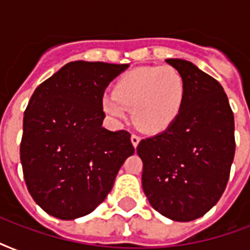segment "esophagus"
<instances>
[{
    "label": "esophagus",
    "instance_id": "1",
    "mask_svg": "<svg viewBox=\"0 0 250 250\" xmlns=\"http://www.w3.org/2000/svg\"><path fill=\"white\" fill-rule=\"evenodd\" d=\"M140 140H141V137L139 136V135H135V133H133L132 136H131V143H132L133 146H135V148H136L137 145H139V143H140Z\"/></svg>",
    "mask_w": 250,
    "mask_h": 250
}]
</instances>
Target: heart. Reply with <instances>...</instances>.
I'll list each match as a JSON object with an SVG mask.
<instances>
[{
	"label": "heart",
	"mask_w": 250,
	"mask_h": 250,
	"mask_svg": "<svg viewBox=\"0 0 250 250\" xmlns=\"http://www.w3.org/2000/svg\"><path fill=\"white\" fill-rule=\"evenodd\" d=\"M187 84L172 66H149L127 72L102 97V109L123 121L132 109L133 122L146 132H162L174 125L186 101Z\"/></svg>",
	"instance_id": "obj_1"
}]
</instances>
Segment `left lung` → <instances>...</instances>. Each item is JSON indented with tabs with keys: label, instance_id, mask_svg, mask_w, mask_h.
Here are the masks:
<instances>
[{
	"label": "left lung",
	"instance_id": "1",
	"mask_svg": "<svg viewBox=\"0 0 250 250\" xmlns=\"http://www.w3.org/2000/svg\"><path fill=\"white\" fill-rule=\"evenodd\" d=\"M187 84L174 125L139 143L143 189L153 209L176 222L202 217L223 194L235 156V121L223 86L192 62L166 60Z\"/></svg>",
	"mask_w": 250,
	"mask_h": 250
}]
</instances>
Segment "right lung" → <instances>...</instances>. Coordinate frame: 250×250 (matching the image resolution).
Returning a JSON list of instances; mask_svg holds the SVG:
<instances>
[{
  "label": "right lung",
  "mask_w": 250,
  "mask_h": 250,
  "mask_svg": "<svg viewBox=\"0 0 250 250\" xmlns=\"http://www.w3.org/2000/svg\"><path fill=\"white\" fill-rule=\"evenodd\" d=\"M128 64L75 61L41 83L23 118L21 161L32 198L70 221L92 213L135 153L128 131L102 127L106 86Z\"/></svg>",
  "instance_id": "obj_1"
}]
</instances>
